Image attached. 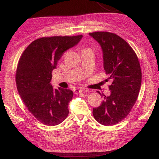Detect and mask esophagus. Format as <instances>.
I'll list each match as a JSON object with an SVG mask.
<instances>
[{"instance_id":"34e87169","label":"esophagus","mask_w":159,"mask_h":159,"mask_svg":"<svg viewBox=\"0 0 159 159\" xmlns=\"http://www.w3.org/2000/svg\"><path fill=\"white\" fill-rule=\"evenodd\" d=\"M83 90H84V88H75V89L74 90V93L75 94H79L80 93H81Z\"/></svg>"}]
</instances>
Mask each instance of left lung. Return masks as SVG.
<instances>
[{
    "label": "left lung",
    "instance_id": "1",
    "mask_svg": "<svg viewBox=\"0 0 159 159\" xmlns=\"http://www.w3.org/2000/svg\"><path fill=\"white\" fill-rule=\"evenodd\" d=\"M101 45L104 69L111 80L109 96L104 95L101 105L94 108L93 116L104 125L123 120L135 104L142 83V71L138 56L121 37L107 31L89 34Z\"/></svg>",
    "mask_w": 159,
    "mask_h": 159
}]
</instances>
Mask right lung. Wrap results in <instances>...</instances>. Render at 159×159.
<instances>
[{"mask_svg":"<svg viewBox=\"0 0 159 159\" xmlns=\"http://www.w3.org/2000/svg\"><path fill=\"white\" fill-rule=\"evenodd\" d=\"M82 37L40 38L21 54L15 75L18 93L29 112L43 124L57 125L69 114L73 92L61 88L55 89L50 82L52 70L64 52L76 45Z\"/></svg>","mask_w":159,"mask_h":159,"instance_id":"1","label":"right lung"}]
</instances>
